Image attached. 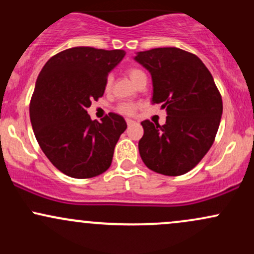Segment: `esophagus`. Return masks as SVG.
<instances>
[{
	"label": "esophagus",
	"mask_w": 254,
	"mask_h": 254,
	"mask_svg": "<svg viewBox=\"0 0 254 254\" xmlns=\"http://www.w3.org/2000/svg\"><path fill=\"white\" fill-rule=\"evenodd\" d=\"M127 127H132L133 124H135V122L133 121H131V119H127Z\"/></svg>",
	"instance_id": "esophagus-1"
}]
</instances>
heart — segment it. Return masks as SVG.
Here are the masks:
<instances>
[{
  "mask_svg": "<svg viewBox=\"0 0 254 254\" xmlns=\"http://www.w3.org/2000/svg\"><path fill=\"white\" fill-rule=\"evenodd\" d=\"M127 75L131 78L133 83L137 84L138 81H141L142 78H147V75L143 70H141L139 68H136V66H131V68L127 69ZM111 84H112V75H109L106 78V82H105V88L110 89L111 88ZM137 110V106L135 104H131V103H124L118 105L117 111L119 113H123V115L127 116H132L135 115Z\"/></svg>",
  "mask_w": 254,
  "mask_h": 254,
  "instance_id": "heart-1",
  "label": "heart"
}]
</instances>
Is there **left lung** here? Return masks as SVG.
<instances>
[{
    "instance_id": "8db88e82",
    "label": "left lung",
    "mask_w": 254,
    "mask_h": 254,
    "mask_svg": "<svg viewBox=\"0 0 254 254\" xmlns=\"http://www.w3.org/2000/svg\"><path fill=\"white\" fill-rule=\"evenodd\" d=\"M135 60L151 75V101L167 111L165 125L141 123L139 155L156 173H188L210 149L220 127L222 98L212 75L196 55L178 48L141 51Z\"/></svg>"
}]
</instances>
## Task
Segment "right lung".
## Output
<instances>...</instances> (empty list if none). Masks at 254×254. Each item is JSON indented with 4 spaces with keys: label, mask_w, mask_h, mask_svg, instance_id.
<instances>
[{
    "label": "right lung",
    "mask_w": 254,
    "mask_h": 254,
    "mask_svg": "<svg viewBox=\"0 0 254 254\" xmlns=\"http://www.w3.org/2000/svg\"><path fill=\"white\" fill-rule=\"evenodd\" d=\"M124 56L123 50L66 49L52 56L37 78L30 103L34 136L51 164L65 176L88 179L111 166L127 122L110 112L99 123L90 119L87 109L103 97L107 75Z\"/></svg>",
    "instance_id": "1"
}]
</instances>
